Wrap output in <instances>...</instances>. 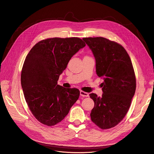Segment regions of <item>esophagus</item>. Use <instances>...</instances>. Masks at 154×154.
<instances>
[{"label":"esophagus","mask_w":154,"mask_h":154,"mask_svg":"<svg viewBox=\"0 0 154 154\" xmlns=\"http://www.w3.org/2000/svg\"><path fill=\"white\" fill-rule=\"evenodd\" d=\"M80 95L82 97H88L89 96V94L88 93L84 92L83 91H80Z\"/></svg>","instance_id":"34e87169"}]
</instances>
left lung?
<instances>
[{
	"label": "left lung",
	"instance_id": "1",
	"mask_svg": "<svg viewBox=\"0 0 154 154\" xmlns=\"http://www.w3.org/2000/svg\"><path fill=\"white\" fill-rule=\"evenodd\" d=\"M96 62V73L103 79L102 95L90 94L95 106L91 121L102 129L120 123L131 106L136 82L131 58L121 45L102 37L84 38Z\"/></svg>",
	"mask_w": 154,
	"mask_h": 154
}]
</instances>
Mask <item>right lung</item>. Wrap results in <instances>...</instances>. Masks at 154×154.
I'll list each match as a JSON object with an SVG mask.
<instances>
[{"mask_svg":"<svg viewBox=\"0 0 154 154\" xmlns=\"http://www.w3.org/2000/svg\"><path fill=\"white\" fill-rule=\"evenodd\" d=\"M86 46L79 38H53L34 45L25 59L21 84L29 108L42 123L53 126L61 122L80 95L77 88L57 84L73 55Z\"/></svg>","mask_w":154,"mask_h":154,"instance_id":"add662e5","label":"right lung"}]
</instances>
